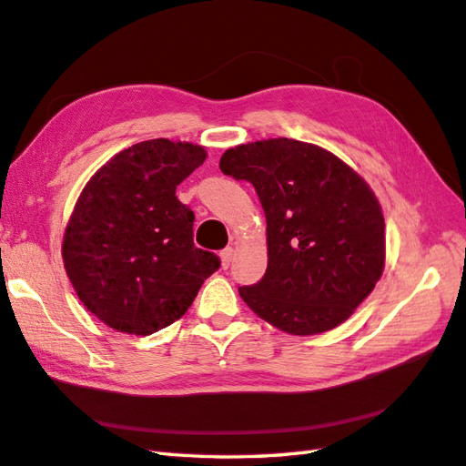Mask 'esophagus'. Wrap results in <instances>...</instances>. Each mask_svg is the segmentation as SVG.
Listing matches in <instances>:
<instances>
[{"instance_id":"1","label":"esophagus","mask_w":466,"mask_h":466,"mask_svg":"<svg viewBox=\"0 0 466 466\" xmlns=\"http://www.w3.org/2000/svg\"><path fill=\"white\" fill-rule=\"evenodd\" d=\"M234 252H236V250H234L232 246L224 248V250L220 252V264H222V268H224V269L232 264V259H234Z\"/></svg>"}]
</instances>
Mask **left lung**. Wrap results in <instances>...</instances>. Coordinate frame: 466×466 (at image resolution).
I'll return each instance as SVG.
<instances>
[{"label": "left lung", "instance_id": "left-lung-1", "mask_svg": "<svg viewBox=\"0 0 466 466\" xmlns=\"http://www.w3.org/2000/svg\"><path fill=\"white\" fill-rule=\"evenodd\" d=\"M220 170L254 184L266 214L268 268L240 296L291 335L338 328L385 268L381 204L360 172L329 150L278 137L228 148Z\"/></svg>", "mask_w": 466, "mask_h": 466}]
</instances>
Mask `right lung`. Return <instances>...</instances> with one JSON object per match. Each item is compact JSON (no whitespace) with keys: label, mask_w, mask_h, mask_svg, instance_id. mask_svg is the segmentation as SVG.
Segmentation results:
<instances>
[{"label":"right lung","mask_w":466,"mask_h":466,"mask_svg":"<svg viewBox=\"0 0 466 466\" xmlns=\"http://www.w3.org/2000/svg\"><path fill=\"white\" fill-rule=\"evenodd\" d=\"M207 148L150 138L116 153L81 190L61 256L83 306L121 333L150 335L180 319L220 266L192 242L194 214L177 187Z\"/></svg>","instance_id":"obj_1"}]
</instances>
